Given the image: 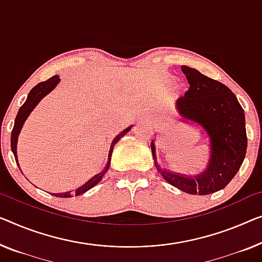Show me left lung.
Listing matches in <instances>:
<instances>
[{
    "label": "left lung",
    "instance_id": "8db88e82",
    "mask_svg": "<svg viewBox=\"0 0 262 262\" xmlns=\"http://www.w3.org/2000/svg\"><path fill=\"white\" fill-rule=\"evenodd\" d=\"M181 69L189 89L178 100V111L208 134L212 150L208 167L196 177L175 174L158 166L153 141L151 153L156 168L169 185L188 194H212L225 188L243 165L247 149L245 113L227 85L187 66Z\"/></svg>",
    "mask_w": 262,
    "mask_h": 262
}]
</instances>
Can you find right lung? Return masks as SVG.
Returning <instances> with one entry per match:
<instances>
[{"mask_svg":"<svg viewBox=\"0 0 262 262\" xmlns=\"http://www.w3.org/2000/svg\"><path fill=\"white\" fill-rule=\"evenodd\" d=\"M58 81H60V79H58V76L55 75L53 76L52 79L47 80L45 82H41V83H38L35 85V87L31 89L30 93L28 94V97H27V101L25 103L22 104V107L19 108V111L17 113V116L16 119H15V124H14V128H13V132H11V140H10V146H11V151H13V154L15 156V160H16V163L18 166V162H17V153H16V143H17V136L19 134V130H21V128L23 126V123H25L26 119L28 118V115L30 114V112L33 111V109L35 108V106L40 102V100L42 99V97L46 96L47 94H48L49 92H52L54 88H55V85L58 83ZM130 127L127 128L126 130H123L121 134H119L116 138L113 140V142L111 144V149H109V155H108V162H107V166L106 168L103 169V171H101L100 174H97L94 177L93 179H91L87 183H84L83 186L80 187L79 189L75 190V195H80V194H83L84 192H87V190H89L91 188H93L94 186L97 185V183L100 182L101 179H102V177L104 174H106V171L108 170L109 168V165H111V156H112V151H113V148H114L115 143L119 141V140L122 138V136L126 134L127 132H129ZM19 168V166H18ZM54 196H58V198H70L72 195H70L69 192L67 193H60V194H53Z\"/></svg>","mask_w":262,"mask_h":262,"instance_id":"obj_1","label":"right lung"}]
</instances>
